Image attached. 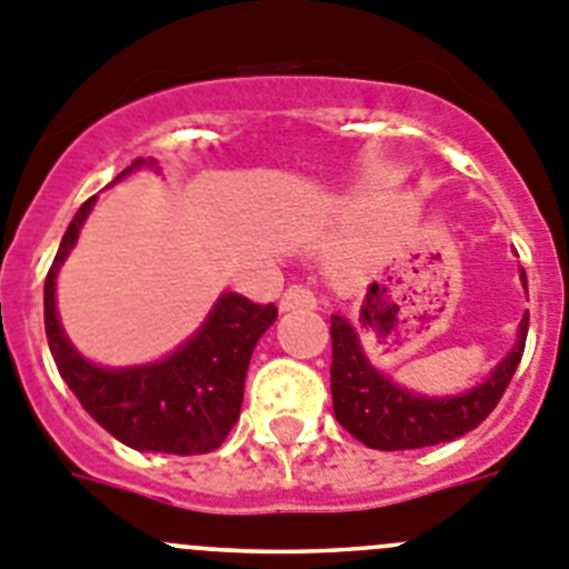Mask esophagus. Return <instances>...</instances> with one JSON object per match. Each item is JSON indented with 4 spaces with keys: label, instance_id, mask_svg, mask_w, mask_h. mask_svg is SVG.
<instances>
[{
    "label": "esophagus",
    "instance_id": "34e87169",
    "mask_svg": "<svg viewBox=\"0 0 569 569\" xmlns=\"http://www.w3.org/2000/svg\"><path fill=\"white\" fill-rule=\"evenodd\" d=\"M279 308L281 310H310V308H316L313 290L305 288V284H290V288L281 293Z\"/></svg>",
    "mask_w": 569,
    "mask_h": 569
}]
</instances>
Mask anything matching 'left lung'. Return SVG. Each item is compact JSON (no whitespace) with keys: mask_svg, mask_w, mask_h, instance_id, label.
Wrapping results in <instances>:
<instances>
[{"mask_svg":"<svg viewBox=\"0 0 569 569\" xmlns=\"http://www.w3.org/2000/svg\"><path fill=\"white\" fill-rule=\"evenodd\" d=\"M527 284V276L521 273ZM527 325L521 319L519 341L505 361L492 370L485 385L453 399H425L396 387L393 381L376 373L359 345V336L350 321L330 316L333 339V365H330V393H333L336 421L361 445L373 450H416V447L441 445L470 433L505 396L521 353H525Z\"/></svg>","mask_w":569,"mask_h":569,"instance_id":"1","label":"left lung"}]
</instances>
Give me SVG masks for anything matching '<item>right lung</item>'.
I'll list each match as a JSON object with an SVG mask.
<instances>
[{
  "label": "right lung",
  "mask_w": 569,
  "mask_h": 569,
  "mask_svg": "<svg viewBox=\"0 0 569 569\" xmlns=\"http://www.w3.org/2000/svg\"><path fill=\"white\" fill-rule=\"evenodd\" d=\"M139 164H144V159H136L122 176ZM93 202L97 196H90L77 210L44 279V333L59 376L68 381L79 405L122 445L173 456L210 453L228 439L230 427L239 419L250 356L279 310L273 301L256 305L244 296L224 293L202 330L164 361L128 370L90 365L62 333L53 290L59 264L79 239V228Z\"/></svg>",
  "instance_id": "right-lung-1"
}]
</instances>
